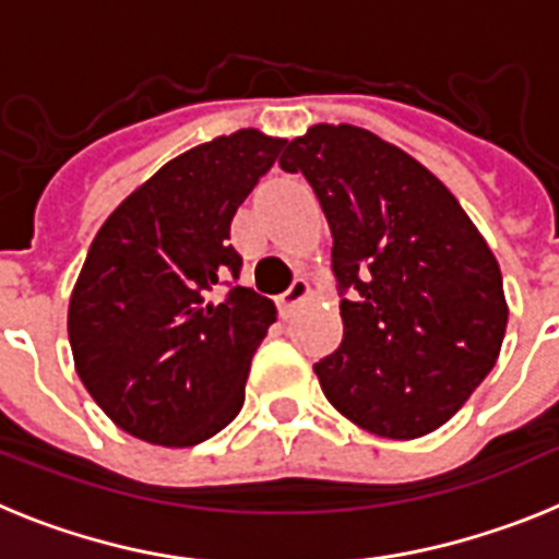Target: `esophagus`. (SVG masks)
I'll use <instances>...</instances> for the list:
<instances>
[{"mask_svg": "<svg viewBox=\"0 0 559 559\" xmlns=\"http://www.w3.org/2000/svg\"><path fill=\"white\" fill-rule=\"evenodd\" d=\"M308 296H310L308 280H294V283H290V288L280 296V310H283V313H290V308H296L299 302H305Z\"/></svg>", "mask_w": 559, "mask_h": 559, "instance_id": "esophagus-1", "label": "esophagus"}]
</instances>
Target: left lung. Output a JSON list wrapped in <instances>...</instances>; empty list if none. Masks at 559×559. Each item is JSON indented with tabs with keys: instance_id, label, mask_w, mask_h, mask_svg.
Returning a JSON list of instances; mask_svg holds the SVG:
<instances>
[{
	"instance_id": "1",
	"label": "left lung",
	"mask_w": 559,
	"mask_h": 559,
	"mask_svg": "<svg viewBox=\"0 0 559 559\" xmlns=\"http://www.w3.org/2000/svg\"><path fill=\"white\" fill-rule=\"evenodd\" d=\"M280 165L302 173L333 231L344 338L313 364L324 397L374 437L445 426L501 353L496 254L453 192L358 126H310Z\"/></svg>"
}]
</instances>
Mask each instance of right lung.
I'll list each match as a JSON object with an SVG mask.
<instances>
[{"instance_id":"1","label":"right lung","mask_w":559,"mask_h":559,"mask_svg":"<svg viewBox=\"0 0 559 559\" xmlns=\"http://www.w3.org/2000/svg\"><path fill=\"white\" fill-rule=\"evenodd\" d=\"M285 140L257 128L190 147L106 218L69 299L86 392L131 437L190 448L243 408L251 355L276 308L237 285V206Z\"/></svg>"}]
</instances>
